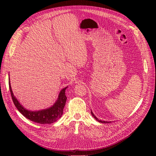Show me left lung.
I'll return each mask as SVG.
<instances>
[{
  "label": "left lung",
  "instance_id": "1",
  "mask_svg": "<svg viewBox=\"0 0 156 156\" xmlns=\"http://www.w3.org/2000/svg\"><path fill=\"white\" fill-rule=\"evenodd\" d=\"M91 115H92V116L97 120V121H98L99 122H101V123H110L111 122H107V121H102V120H99L95 115H94V114H93V112H92V110L91 111Z\"/></svg>",
  "mask_w": 156,
  "mask_h": 156
}]
</instances>
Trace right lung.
Returning <instances> with one entry per match:
<instances>
[{
  "instance_id": "1",
  "label": "right lung",
  "mask_w": 156,
  "mask_h": 156,
  "mask_svg": "<svg viewBox=\"0 0 156 156\" xmlns=\"http://www.w3.org/2000/svg\"><path fill=\"white\" fill-rule=\"evenodd\" d=\"M9 84L12 98L15 107L19 110V112L27 119L41 124H51L55 122L62 117L63 110L67 99L65 95V90L68 86L63 88L60 91L57 101L51 107L45 109L32 111L25 108L14 96L12 90L10 78H9Z\"/></svg>"
}]
</instances>
